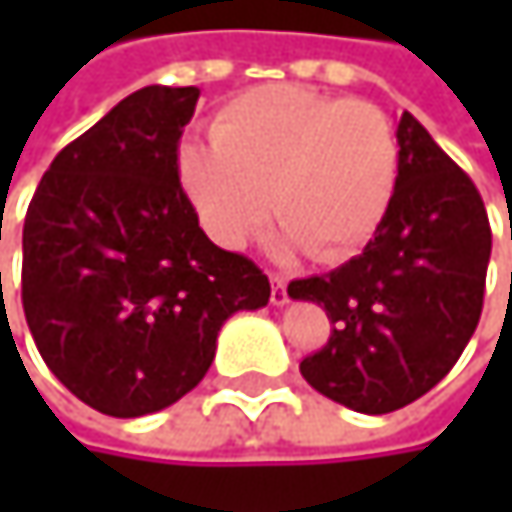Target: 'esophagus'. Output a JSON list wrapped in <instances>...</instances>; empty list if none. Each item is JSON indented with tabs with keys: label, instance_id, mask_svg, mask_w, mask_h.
Segmentation results:
<instances>
[{
	"label": "esophagus",
	"instance_id": "obj_1",
	"mask_svg": "<svg viewBox=\"0 0 512 512\" xmlns=\"http://www.w3.org/2000/svg\"><path fill=\"white\" fill-rule=\"evenodd\" d=\"M269 281H272V293H269V302H272L275 308L287 305V302H290V296H287V278H284V275H269Z\"/></svg>",
	"mask_w": 512,
	"mask_h": 512
}]
</instances>
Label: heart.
<instances>
[{
  "label": "heart",
  "mask_w": 512,
  "mask_h": 512,
  "mask_svg": "<svg viewBox=\"0 0 512 512\" xmlns=\"http://www.w3.org/2000/svg\"><path fill=\"white\" fill-rule=\"evenodd\" d=\"M213 145L186 142L177 174L207 234L237 249L281 222L278 252L353 257L394 198L400 148L388 115L302 85H260L216 115Z\"/></svg>",
  "instance_id": "heart-1"
}]
</instances>
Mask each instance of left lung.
<instances>
[{
    "label": "left lung",
    "mask_w": 512,
    "mask_h": 512,
    "mask_svg": "<svg viewBox=\"0 0 512 512\" xmlns=\"http://www.w3.org/2000/svg\"><path fill=\"white\" fill-rule=\"evenodd\" d=\"M397 145L394 198L364 252L287 287L332 320L329 344L299 364L305 382L364 415L403 409L448 376L477 329L492 252L480 192L409 112Z\"/></svg>",
    "instance_id": "obj_1"
}]
</instances>
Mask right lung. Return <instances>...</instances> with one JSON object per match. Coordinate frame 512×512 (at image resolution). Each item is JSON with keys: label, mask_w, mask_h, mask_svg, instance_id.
<instances>
[{"label": "right lung", "mask_w": 512, "mask_h": 512, "mask_svg": "<svg viewBox=\"0 0 512 512\" xmlns=\"http://www.w3.org/2000/svg\"><path fill=\"white\" fill-rule=\"evenodd\" d=\"M198 88L148 85L70 142L23 225V311L55 379L91 409L142 418L189 394L269 278L198 228L177 142Z\"/></svg>", "instance_id": "add662e5"}]
</instances>
